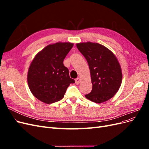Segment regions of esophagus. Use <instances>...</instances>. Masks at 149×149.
Instances as JSON below:
<instances>
[{
    "label": "esophagus",
    "mask_w": 149,
    "mask_h": 149,
    "mask_svg": "<svg viewBox=\"0 0 149 149\" xmlns=\"http://www.w3.org/2000/svg\"><path fill=\"white\" fill-rule=\"evenodd\" d=\"M80 81H81V79L79 78H78L75 79V82L76 84H79L80 83Z\"/></svg>",
    "instance_id": "34e87169"
}]
</instances>
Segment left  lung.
Instances as JSON below:
<instances>
[{
  "label": "left lung",
  "instance_id": "8db88e82",
  "mask_svg": "<svg viewBox=\"0 0 149 149\" xmlns=\"http://www.w3.org/2000/svg\"><path fill=\"white\" fill-rule=\"evenodd\" d=\"M76 47L88 61L93 84L91 92L85 97L98 104L110 100L119 91L123 80L118 58L109 49L97 43H78Z\"/></svg>",
  "mask_w": 149,
  "mask_h": 149
}]
</instances>
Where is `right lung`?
Segmentation results:
<instances>
[{"mask_svg": "<svg viewBox=\"0 0 149 149\" xmlns=\"http://www.w3.org/2000/svg\"><path fill=\"white\" fill-rule=\"evenodd\" d=\"M73 47L70 42L49 44L40 51L31 62L27 82L33 95L46 104L63 98L67 88L74 80L63 65L67 54Z\"/></svg>", "mask_w": 149, "mask_h": 149, "instance_id": "add662e5", "label": "right lung"}]
</instances>
